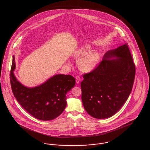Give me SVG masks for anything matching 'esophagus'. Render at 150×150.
I'll use <instances>...</instances> for the list:
<instances>
[{
	"instance_id": "1",
	"label": "esophagus",
	"mask_w": 150,
	"mask_h": 150,
	"mask_svg": "<svg viewBox=\"0 0 150 150\" xmlns=\"http://www.w3.org/2000/svg\"><path fill=\"white\" fill-rule=\"evenodd\" d=\"M80 81V77L79 76H76V82L77 84H79Z\"/></svg>"
}]
</instances>
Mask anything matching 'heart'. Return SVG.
<instances>
[{
	"label": "heart",
	"mask_w": 150,
	"mask_h": 150,
	"mask_svg": "<svg viewBox=\"0 0 150 150\" xmlns=\"http://www.w3.org/2000/svg\"><path fill=\"white\" fill-rule=\"evenodd\" d=\"M91 50V47L86 44L76 50L74 54V57L79 58L85 56ZM100 61V54L96 52H91L83 57L79 63L80 69L84 71L89 72L93 70Z\"/></svg>",
	"instance_id": "heart-1"
}]
</instances>
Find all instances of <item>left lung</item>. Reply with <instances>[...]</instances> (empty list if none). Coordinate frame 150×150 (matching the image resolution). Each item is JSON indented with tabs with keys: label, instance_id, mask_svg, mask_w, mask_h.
<instances>
[{
	"label": "left lung",
	"instance_id": "1",
	"mask_svg": "<svg viewBox=\"0 0 150 150\" xmlns=\"http://www.w3.org/2000/svg\"><path fill=\"white\" fill-rule=\"evenodd\" d=\"M114 57L118 58L107 59ZM135 75L128 44L107 52L100 64L83 75L81 100L86 111L99 119L115 114L128 100Z\"/></svg>",
	"mask_w": 150,
	"mask_h": 150
}]
</instances>
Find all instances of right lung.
<instances>
[{"mask_svg": "<svg viewBox=\"0 0 150 150\" xmlns=\"http://www.w3.org/2000/svg\"><path fill=\"white\" fill-rule=\"evenodd\" d=\"M14 57L10 73V81L14 97L28 112L39 120H53L61 114L66 106V93L75 85L70 75L53 76L40 86L28 88L16 78Z\"/></svg>", "mask_w": 150, "mask_h": 150, "instance_id": "obj_1", "label": "right lung"}]
</instances>
